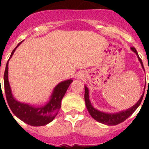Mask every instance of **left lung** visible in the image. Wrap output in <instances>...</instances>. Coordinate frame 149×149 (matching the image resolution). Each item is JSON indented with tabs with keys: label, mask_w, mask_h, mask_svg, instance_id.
<instances>
[{
	"label": "left lung",
	"mask_w": 149,
	"mask_h": 149,
	"mask_svg": "<svg viewBox=\"0 0 149 149\" xmlns=\"http://www.w3.org/2000/svg\"><path fill=\"white\" fill-rule=\"evenodd\" d=\"M131 51L134 53L136 54V56H137L138 60H139V63L141 64L142 68H143V70L145 71L144 67H143V62H142L141 59L139 58V55H138L137 51L135 49V48H131ZM146 87V86H145ZM85 88V94H84V99H85V103H86V107L87 110L89 111V114L91 116L93 117V119H95L96 121H98V122H101L102 124H104L107 125H116L118 124H120L121 122H124V121L127 119L129 116H131L135 110L138 108V107L140 105L142 102V100L143 98V95H144V93L141 95L139 101L136 102L134 106L131 107L130 108L126 109V110H122V111L116 112V113H105V112L101 111V110H98V109L95 108L93 105L91 103L90 99H89V91L87 86L85 85L84 86ZM145 91V89H144Z\"/></svg>",
	"instance_id": "1"
}]
</instances>
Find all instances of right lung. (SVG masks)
<instances>
[{"instance_id": "1", "label": "right lung", "mask_w": 149, "mask_h": 149, "mask_svg": "<svg viewBox=\"0 0 149 149\" xmlns=\"http://www.w3.org/2000/svg\"><path fill=\"white\" fill-rule=\"evenodd\" d=\"M22 43L21 42L15 49L12 51L10 57L6 63L5 68L3 82H4V89L6 94V101L10 110L13 114L18 119L31 126H44L48 125L54 119L58 113L59 110L61 107V101L63 96L65 95L68 86L73 81L72 78L61 81L54 88L52 93L49 97L48 101L45 104L40 105L31 104L29 103H24L19 101L15 98L12 92L10 84L8 78V68H9V61L15 53V50ZM13 116V115H12Z\"/></svg>"}]
</instances>
